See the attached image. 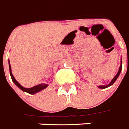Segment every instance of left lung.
I'll list each match as a JSON object with an SVG mask.
<instances>
[{
	"label": "left lung",
	"instance_id": "8db88e82",
	"mask_svg": "<svg viewBox=\"0 0 129 129\" xmlns=\"http://www.w3.org/2000/svg\"><path fill=\"white\" fill-rule=\"evenodd\" d=\"M121 69H122V60H121V66H120L119 70V71H118L117 74H116V76H115V77L113 78L112 80H111V82L109 83V84L107 85V86H98V88H101V89H104V88H107V87H109V86H111V85L113 84V83H114L116 81V80L117 79L118 76H119L120 73H121Z\"/></svg>",
	"mask_w": 129,
	"mask_h": 129
}]
</instances>
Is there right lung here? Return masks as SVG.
Here are the masks:
<instances>
[{"instance_id": "right-lung-1", "label": "right lung", "mask_w": 129, "mask_h": 129, "mask_svg": "<svg viewBox=\"0 0 129 129\" xmlns=\"http://www.w3.org/2000/svg\"><path fill=\"white\" fill-rule=\"evenodd\" d=\"M9 69H10V76H11L12 81H13L14 82L15 84L16 85V86H18L19 88H20V89H21L22 91H25V92H27V93H29V94H34V93H37V92H38V91H41V90H43V89H45V88L47 87L48 85L46 84H40L38 85V86H34V87H32V88H24L23 86H21V85H20V84H19V83L16 80V79H15L14 77V76L12 75V74L11 67H10V62H9Z\"/></svg>"}]
</instances>
